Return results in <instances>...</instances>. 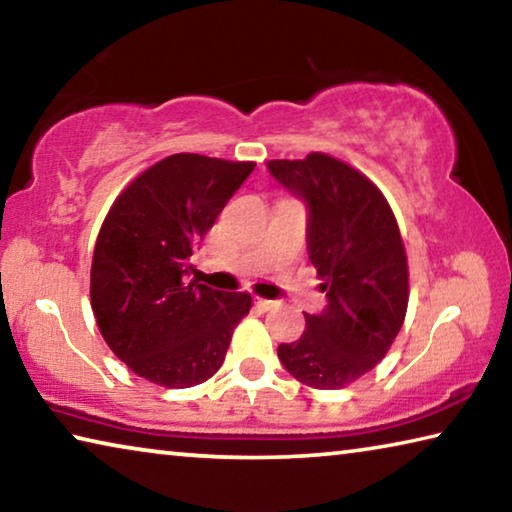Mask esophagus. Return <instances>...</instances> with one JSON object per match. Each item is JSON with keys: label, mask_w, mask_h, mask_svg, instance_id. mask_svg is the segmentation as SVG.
<instances>
[{"label": "esophagus", "mask_w": 512, "mask_h": 512, "mask_svg": "<svg viewBox=\"0 0 512 512\" xmlns=\"http://www.w3.org/2000/svg\"><path fill=\"white\" fill-rule=\"evenodd\" d=\"M255 305L262 307V309H273L277 302L275 300H266V298H255Z\"/></svg>", "instance_id": "34e87169"}]
</instances>
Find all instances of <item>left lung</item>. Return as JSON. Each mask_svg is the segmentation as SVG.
<instances>
[{
	"instance_id": "left-lung-1",
	"label": "left lung",
	"mask_w": 512,
	"mask_h": 512,
	"mask_svg": "<svg viewBox=\"0 0 512 512\" xmlns=\"http://www.w3.org/2000/svg\"><path fill=\"white\" fill-rule=\"evenodd\" d=\"M266 169L307 205L309 262L327 305L305 314L298 341L277 345L291 377L334 391L366 375L391 348L409 305V268L391 205L370 180L325 153Z\"/></svg>"
}]
</instances>
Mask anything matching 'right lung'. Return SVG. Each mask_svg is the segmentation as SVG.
Segmentation results:
<instances>
[{
    "label": "right lung",
    "instance_id": "1",
    "mask_svg": "<svg viewBox=\"0 0 512 512\" xmlns=\"http://www.w3.org/2000/svg\"><path fill=\"white\" fill-rule=\"evenodd\" d=\"M253 169L176 153L112 203L94 246L90 298L108 348L135 375L189 388L221 368L253 300L189 282L192 255Z\"/></svg>",
    "mask_w": 512,
    "mask_h": 512
}]
</instances>
